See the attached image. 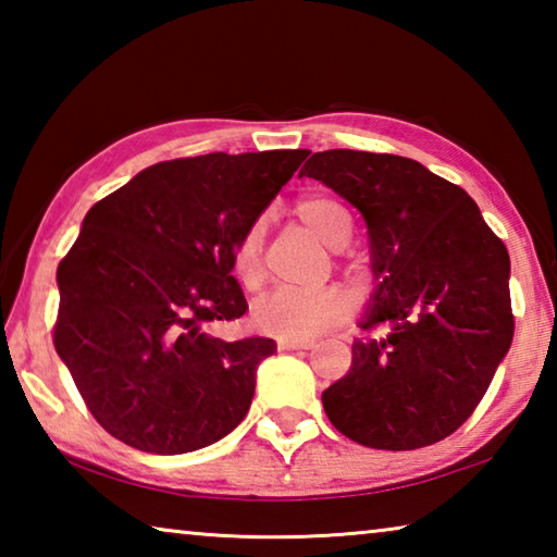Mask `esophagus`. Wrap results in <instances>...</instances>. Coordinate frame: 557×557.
<instances>
[{"label":"esophagus","mask_w":557,"mask_h":557,"mask_svg":"<svg viewBox=\"0 0 557 557\" xmlns=\"http://www.w3.org/2000/svg\"><path fill=\"white\" fill-rule=\"evenodd\" d=\"M277 348L280 351H309V348H314V342H309V338H280Z\"/></svg>","instance_id":"34e87169"}]
</instances>
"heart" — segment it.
I'll return each instance as SVG.
<instances>
[{"instance_id": "heart-1", "label": "heart", "mask_w": 557, "mask_h": 557, "mask_svg": "<svg viewBox=\"0 0 557 557\" xmlns=\"http://www.w3.org/2000/svg\"><path fill=\"white\" fill-rule=\"evenodd\" d=\"M297 219L329 248H344L354 235V215L334 196L312 194L295 206ZM262 235L265 223L256 221L235 248V272L245 287L262 280ZM351 317V297L338 287L289 289L280 287L252 307V324L262 334L280 338H312L344 324Z\"/></svg>"}]
</instances>
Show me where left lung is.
<instances>
[{
	"instance_id": "left-lung-1",
	"label": "left lung",
	"mask_w": 557,
	"mask_h": 557,
	"mask_svg": "<svg viewBox=\"0 0 557 557\" xmlns=\"http://www.w3.org/2000/svg\"><path fill=\"white\" fill-rule=\"evenodd\" d=\"M299 176L369 225L375 292L351 369L322 393L332 425L373 449L435 445L465 425L513 338L504 240L457 184L398 154L326 149Z\"/></svg>"
}]
</instances>
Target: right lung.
Wrapping results in <instances>:
<instances>
[{
    "label": "right lung",
    "instance_id": "add662e5",
    "mask_svg": "<svg viewBox=\"0 0 557 557\" xmlns=\"http://www.w3.org/2000/svg\"><path fill=\"white\" fill-rule=\"evenodd\" d=\"M309 149L172 159L100 199L59 262L53 346L100 428L152 455L228 435L272 338L223 342L245 314L235 248Z\"/></svg>",
    "mask_w": 557,
    "mask_h": 557
}]
</instances>
